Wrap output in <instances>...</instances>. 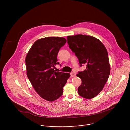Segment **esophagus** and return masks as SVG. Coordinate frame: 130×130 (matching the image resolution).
Wrapping results in <instances>:
<instances>
[{
	"mask_svg": "<svg viewBox=\"0 0 130 130\" xmlns=\"http://www.w3.org/2000/svg\"><path fill=\"white\" fill-rule=\"evenodd\" d=\"M75 75V74H74V73L72 72V73H71V77H74Z\"/></svg>",
	"mask_w": 130,
	"mask_h": 130,
	"instance_id": "1",
	"label": "esophagus"
}]
</instances>
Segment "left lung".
Wrapping results in <instances>:
<instances>
[{"mask_svg": "<svg viewBox=\"0 0 130 130\" xmlns=\"http://www.w3.org/2000/svg\"><path fill=\"white\" fill-rule=\"evenodd\" d=\"M67 43L80 66L86 65L84 71L76 74L82 81L78 88V94L85 99H93L102 90L110 75L107 51L99 39L90 36H67Z\"/></svg>", "mask_w": 130, "mask_h": 130, "instance_id": "left-lung-1", "label": "left lung"}]
</instances>
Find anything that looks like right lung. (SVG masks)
<instances>
[{"mask_svg": "<svg viewBox=\"0 0 130 130\" xmlns=\"http://www.w3.org/2000/svg\"><path fill=\"white\" fill-rule=\"evenodd\" d=\"M67 40L64 37H47L37 40L25 59L27 75L40 97L53 101L62 95L63 88L70 76L69 73L56 72L59 50Z\"/></svg>", "mask_w": 130, "mask_h": 130, "instance_id": "right-lung-1", "label": "right lung"}]
</instances>
